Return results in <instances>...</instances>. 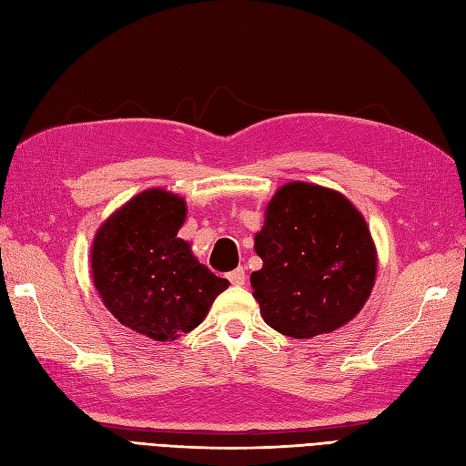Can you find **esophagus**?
Listing matches in <instances>:
<instances>
[{
  "label": "esophagus",
  "instance_id": "34e87169",
  "mask_svg": "<svg viewBox=\"0 0 466 466\" xmlns=\"http://www.w3.org/2000/svg\"><path fill=\"white\" fill-rule=\"evenodd\" d=\"M228 279L231 281L233 286H245V281H247L245 268H237V270L229 272V274H228Z\"/></svg>",
  "mask_w": 466,
  "mask_h": 466
}]
</instances>
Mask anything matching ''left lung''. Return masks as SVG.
<instances>
[{
	"label": "left lung",
	"instance_id": "1",
	"mask_svg": "<svg viewBox=\"0 0 466 466\" xmlns=\"http://www.w3.org/2000/svg\"><path fill=\"white\" fill-rule=\"evenodd\" d=\"M255 252L262 268L250 274L252 298L268 327L295 340L344 327L375 286L377 248L361 211L313 182L276 190Z\"/></svg>",
	"mask_w": 466,
	"mask_h": 466
}]
</instances>
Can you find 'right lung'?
<instances>
[{"label":"right lung","mask_w":466,"mask_h":466,"mask_svg":"<svg viewBox=\"0 0 466 466\" xmlns=\"http://www.w3.org/2000/svg\"><path fill=\"white\" fill-rule=\"evenodd\" d=\"M185 219L182 196L149 188L112 211L91 245V276L105 307L155 342L194 330L229 288L178 237Z\"/></svg>","instance_id":"right-lung-1"}]
</instances>
